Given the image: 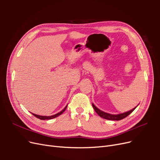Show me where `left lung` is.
<instances>
[{
	"instance_id": "obj_1",
	"label": "left lung",
	"mask_w": 160,
	"mask_h": 160,
	"mask_svg": "<svg viewBox=\"0 0 160 160\" xmlns=\"http://www.w3.org/2000/svg\"><path fill=\"white\" fill-rule=\"evenodd\" d=\"M92 105H93V108L95 109V111H96V113H98L101 118H104L105 119L114 120V121H119V120H121V119H124L125 118H126L127 116H128L130 113H132L133 111H134V109L137 108V107L133 109L130 110L129 111H127V112L123 113H120V114H118V115H112V114H109V113H105V112H104V111L99 109L93 103H92Z\"/></svg>"
}]
</instances>
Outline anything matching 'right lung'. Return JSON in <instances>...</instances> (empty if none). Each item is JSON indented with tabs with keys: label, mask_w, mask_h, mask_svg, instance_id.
<instances>
[{
	"label": "right lung",
	"mask_w": 160,
	"mask_h": 160,
	"mask_svg": "<svg viewBox=\"0 0 160 160\" xmlns=\"http://www.w3.org/2000/svg\"><path fill=\"white\" fill-rule=\"evenodd\" d=\"M67 105L66 106V107L62 109L61 111H60L59 113H57V114H55V115H51V116H42V115H36V114H34V113H32L34 116H35L36 118H38V119H41V120H45V119H53V118H57V117H58V116H59L60 115H61L62 113L64 112V111H65V109H67Z\"/></svg>",
	"instance_id": "add662e5"
}]
</instances>
